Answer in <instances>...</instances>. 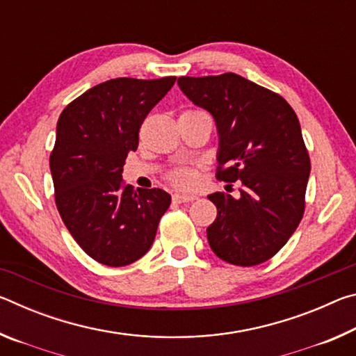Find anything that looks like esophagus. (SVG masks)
Listing matches in <instances>:
<instances>
[{
	"mask_svg": "<svg viewBox=\"0 0 356 356\" xmlns=\"http://www.w3.org/2000/svg\"><path fill=\"white\" fill-rule=\"evenodd\" d=\"M195 200H196L195 195H182V193H174V195H172V201L174 202H179V204L191 202V201H195Z\"/></svg>",
	"mask_w": 356,
	"mask_h": 356,
	"instance_id": "34e87169",
	"label": "esophagus"
}]
</instances>
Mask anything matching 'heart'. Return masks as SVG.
Returning a JSON list of instances; mask_svg holds the SVG:
<instances>
[{
    "label": "heart",
    "instance_id": "1",
    "mask_svg": "<svg viewBox=\"0 0 356 356\" xmlns=\"http://www.w3.org/2000/svg\"><path fill=\"white\" fill-rule=\"evenodd\" d=\"M170 180L172 185L179 186V188H191L196 184V172L190 168H180V170L170 174Z\"/></svg>",
    "mask_w": 356,
    "mask_h": 356
}]
</instances>
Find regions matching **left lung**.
Here are the masks:
<instances>
[{
	"instance_id": "left-lung-1",
	"label": "left lung",
	"mask_w": 356,
	"mask_h": 356,
	"mask_svg": "<svg viewBox=\"0 0 356 356\" xmlns=\"http://www.w3.org/2000/svg\"><path fill=\"white\" fill-rule=\"evenodd\" d=\"M177 83L215 119L216 179L242 182L238 200L220 191L209 195L218 212L207 227L210 248L240 267L268 261L305 213L311 160L297 114L280 94L231 72L180 76Z\"/></svg>"
}]
</instances>
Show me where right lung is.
Returning <instances> with one entry per match:
<instances>
[{
	"label": "right lung",
	"mask_w": 356,
	"mask_h": 356,
	"mask_svg": "<svg viewBox=\"0 0 356 356\" xmlns=\"http://www.w3.org/2000/svg\"><path fill=\"white\" fill-rule=\"evenodd\" d=\"M174 81L114 78L70 102L58 119L50 154L58 212L81 250L108 267L146 254L171 204L163 190L125 185L122 166L138 149L143 120Z\"/></svg>",
	"instance_id": "add662e5"
}]
</instances>
